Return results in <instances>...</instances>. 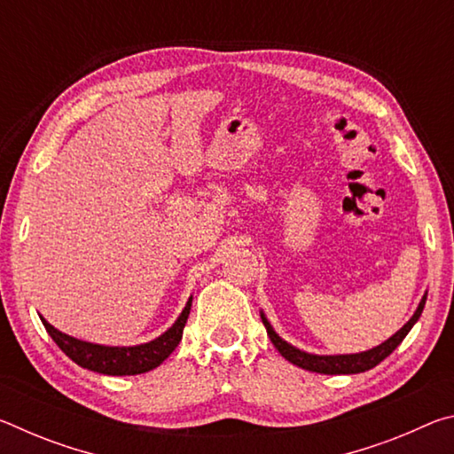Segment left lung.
<instances>
[{
  "label": "left lung",
  "instance_id": "obj_1",
  "mask_svg": "<svg viewBox=\"0 0 454 454\" xmlns=\"http://www.w3.org/2000/svg\"><path fill=\"white\" fill-rule=\"evenodd\" d=\"M425 302H427V294L422 296L417 312L412 314V318L406 322V325L401 330H398L396 334H393L388 338V340H384L382 344L374 347L372 350L358 352V355H336V356L309 355V352L298 350V348L292 347V344H288L286 340H282V338L274 333V328L270 326V322L266 320L264 314H260V317H262L266 333H268V336H270V340L276 347V350H278L280 355L288 360V363L301 366V368H304V371L320 372V374H356V372L371 371V368H374L376 364L382 363V360L387 358L390 352H393L398 347V344L404 340V336L409 334V330L414 326V322H417L419 317L422 314Z\"/></svg>",
  "mask_w": 454,
  "mask_h": 454
}]
</instances>
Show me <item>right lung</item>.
<instances>
[{"instance_id": "obj_1", "label": "right lung", "mask_w": 454, "mask_h": 454, "mask_svg": "<svg viewBox=\"0 0 454 454\" xmlns=\"http://www.w3.org/2000/svg\"><path fill=\"white\" fill-rule=\"evenodd\" d=\"M192 298L184 306L178 320L174 322L172 328H168L162 336L156 340L140 344V347H102V344H91L78 340V338L67 336L53 328L50 322H43L45 330H48L53 342L70 356L75 364L88 371L112 374V376H126V374H142L148 372L164 363V360L172 355L174 348L178 347L182 340L184 326H186L188 314H190Z\"/></svg>"}]
</instances>
